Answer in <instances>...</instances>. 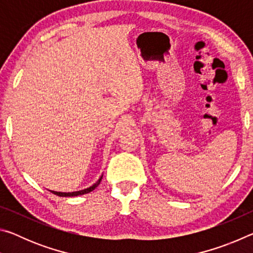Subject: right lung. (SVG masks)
<instances>
[{"label":"right lung","mask_w":253,"mask_h":253,"mask_svg":"<svg viewBox=\"0 0 253 253\" xmlns=\"http://www.w3.org/2000/svg\"><path fill=\"white\" fill-rule=\"evenodd\" d=\"M101 178H102V175L101 176L99 177V179H98V181L95 183V184H92L91 186H89V187H87V188H84V190H81V191H76V192H57V191H51V190H49L50 192H52L53 194H55V195H58V196H65V198H67V196H78V195H83V194H87V193H89V192H91V191H93L95 190V188L99 185L100 184V182H101Z\"/></svg>","instance_id":"1"}]
</instances>
